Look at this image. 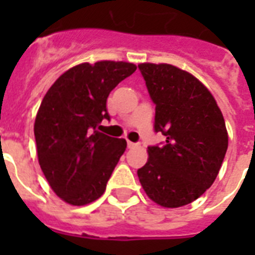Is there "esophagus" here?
<instances>
[{"label":"esophagus","mask_w":255,"mask_h":255,"mask_svg":"<svg viewBox=\"0 0 255 255\" xmlns=\"http://www.w3.org/2000/svg\"><path fill=\"white\" fill-rule=\"evenodd\" d=\"M127 145H128V148H135V147H137V144H136V143H132V141H127Z\"/></svg>","instance_id":"obj_1"}]
</instances>
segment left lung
I'll return each instance as SVG.
<instances>
[{"label": "left lung", "instance_id": "1", "mask_svg": "<svg viewBox=\"0 0 255 255\" xmlns=\"http://www.w3.org/2000/svg\"><path fill=\"white\" fill-rule=\"evenodd\" d=\"M155 108V131L167 140L148 147L137 170L152 201L164 208L188 205L217 177L228 149V131L213 95L197 78L167 63H140Z\"/></svg>", "mask_w": 255, "mask_h": 255}]
</instances>
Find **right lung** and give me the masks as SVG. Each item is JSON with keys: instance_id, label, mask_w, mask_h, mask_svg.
Returning <instances> with one entry per match:
<instances>
[{"instance_id": "obj_1", "label": "right lung", "mask_w": 255, "mask_h": 255, "mask_svg": "<svg viewBox=\"0 0 255 255\" xmlns=\"http://www.w3.org/2000/svg\"><path fill=\"white\" fill-rule=\"evenodd\" d=\"M128 62L100 61L74 66L46 92L34 135L46 180L70 205H87L104 193L127 141L96 131L110 120L107 98L135 73Z\"/></svg>"}]
</instances>
